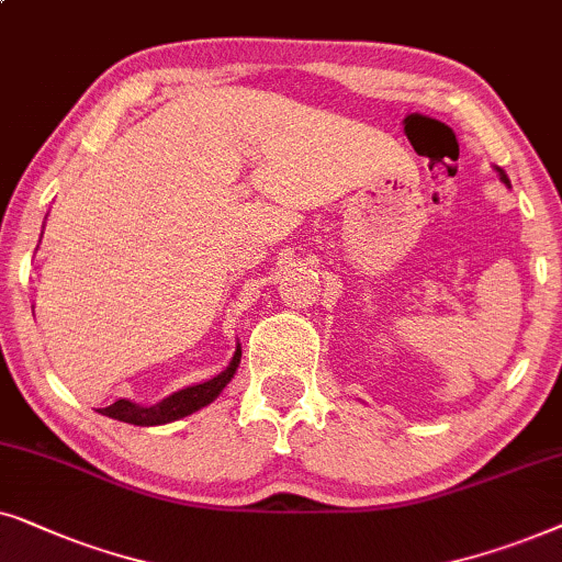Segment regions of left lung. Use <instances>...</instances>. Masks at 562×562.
<instances>
[{"label":"left lung","mask_w":562,"mask_h":562,"mask_svg":"<svg viewBox=\"0 0 562 562\" xmlns=\"http://www.w3.org/2000/svg\"><path fill=\"white\" fill-rule=\"evenodd\" d=\"M498 175H501V182L508 184V177H506V171H504V169H498Z\"/></svg>","instance_id":"left-lung-1"}]
</instances>
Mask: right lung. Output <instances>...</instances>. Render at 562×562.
<instances>
[{
  "mask_svg": "<svg viewBox=\"0 0 562 562\" xmlns=\"http://www.w3.org/2000/svg\"><path fill=\"white\" fill-rule=\"evenodd\" d=\"M238 362H241V347H236L228 368L223 370L221 375L207 380V383L190 385L184 387V391L171 393L169 398L154 403V406H138V403L120 398L112 403V406L100 408V414L117 418V422H125V424H136V426H159V424L177 422V418L190 416L194 411H200L203 406H207V403L218 398L223 387H226L231 383V378L236 375Z\"/></svg>",
  "mask_w": 562,
  "mask_h": 562,
  "instance_id": "obj_1",
  "label": "right lung"
}]
</instances>
